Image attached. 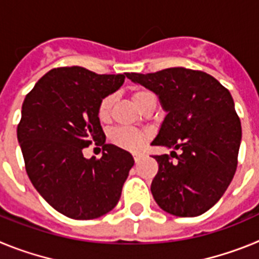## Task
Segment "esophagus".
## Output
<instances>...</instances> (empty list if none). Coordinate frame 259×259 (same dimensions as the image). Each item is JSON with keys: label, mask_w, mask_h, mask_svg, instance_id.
Segmentation results:
<instances>
[{"label": "esophagus", "mask_w": 259, "mask_h": 259, "mask_svg": "<svg viewBox=\"0 0 259 259\" xmlns=\"http://www.w3.org/2000/svg\"><path fill=\"white\" fill-rule=\"evenodd\" d=\"M132 155H134V159H135V162H136V163H137V162H140L141 158L144 157L143 153H134Z\"/></svg>", "instance_id": "obj_1"}]
</instances>
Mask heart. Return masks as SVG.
<instances>
[{"mask_svg": "<svg viewBox=\"0 0 259 259\" xmlns=\"http://www.w3.org/2000/svg\"><path fill=\"white\" fill-rule=\"evenodd\" d=\"M152 93L148 92V91H143V89H139V91H135L132 93V101L136 105L137 107L140 106L141 102L145 100L148 96H150ZM114 104V97L111 95L105 96L102 98L97 107V116L100 118V120H107L110 116V111H111V107ZM149 135L146 132L140 131V130H136V128H130V127H120L115 128L110 134V140L114 145L122 148L125 150H131V152H136V150L141 149V146L144 145L146 140H148Z\"/></svg>", "mask_w": 259, "mask_h": 259, "instance_id": "heart-1", "label": "heart"}]
</instances>
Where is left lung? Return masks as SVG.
<instances>
[{
	"label": "left lung",
	"mask_w": 259,
	"mask_h": 259,
	"mask_svg": "<svg viewBox=\"0 0 259 259\" xmlns=\"http://www.w3.org/2000/svg\"><path fill=\"white\" fill-rule=\"evenodd\" d=\"M125 75L159 96L167 111L152 145L182 150L153 155L158 162L150 187L155 202L176 217L203 214L236 172L241 123L230 91L211 75L184 67Z\"/></svg>",
	"instance_id": "left-lung-1"
}]
</instances>
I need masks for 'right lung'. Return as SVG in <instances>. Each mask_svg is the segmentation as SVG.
Segmentation results:
<instances>
[{
	"label": "right lung",
	"mask_w": 259,
	"mask_h": 259,
	"mask_svg": "<svg viewBox=\"0 0 259 259\" xmlns=\"http://www.w3.org/2000/svg\"><path fill=\"white\" fill-rule=\"evenodd\" d=\"M125 75H100L80 66L53 68L22 105L18 141L27 175L57 211L77 221L113 210L134 166L132 155L105 136L97 107L124 83ZM95 142L104 153L87 160L82 149Z\"/></svg>",
	"instance_id": "1"
}]
</instances>
